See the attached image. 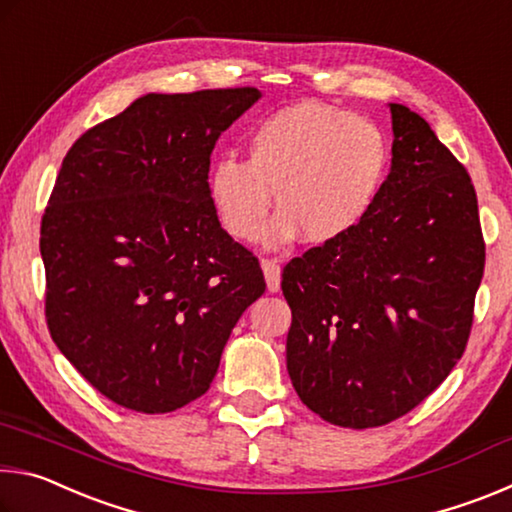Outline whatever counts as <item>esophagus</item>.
<instances>
[{"instance_id":"1","label":"esophagus","mask_w":512,"mask_h":512,"mask_svg":"<svg viewBox=\"0 0 512 512\" xmlns=\"http://www.w3.org/2000/svg\"><path fill=\"white\" fill-rule=\"evenodd\" d=\"M262 271L266 277V287L271 293L280 291V280H282V271H280V262L277 259H262Z\"/></svg>"}]
</instances>
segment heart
I'll return each instance as SVG.
<instances>
[{
	"mask_svg": "<svg viewBox=\"0 0 512 512\" xmlns=\"http://www.w3.org/2000/svg\"><path fill=\"white\" fill-rule=\"evenodd\" d=\"M248 160L214 158L207 194L228 235L284 246L305 235L329 244L357 228L375 203L388 167V146L375 124L325 103H293L250 128Z\"/></svg>",
	"mask_w": 512,
	"mask_h": 512,
	"instance_id": "1",
	"label": "heart"
}]
</instances>
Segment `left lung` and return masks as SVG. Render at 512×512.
Masks as SVG:
<instances>
[{
    "mask_svg": "<svg viewBox=\"0 0 512 512\" xmlns=\"http://www.w3.org/2000/svg\"><path fill=\"white\" fill-rule=\"evenodd\" d=\"M391 171L357 228L284 266L287 370L348 429L415 409L463 357L485 244L470 173L418 112L388 103Z\"/></svg>",
    "mask_w": 512,
    "mask_h": 512,
    "instance_id": "obj_1",
    "label": "left lung"
}]
</instances>
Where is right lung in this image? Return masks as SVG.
<instances>
[{
  "mask_svg": "<svg viewBox=\"0 0 512 512\" xmlns=\"http://www.w3.org/2000/svg\"><path fill=\"white\" fill-rule=\"evenodd\" d=\"M259 99L257 88L144 94L65 155L40 228L47 325L124 409L169 413L201 397L266 289L207 194L216 140Z\"/></svg>",
  "mask_w": 512,
  "mask_h": 512,
  "instance_id": "1",
  "label": "right lung"
}]
</instances>
